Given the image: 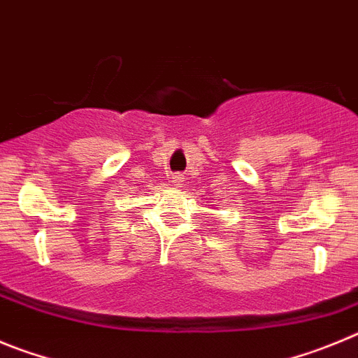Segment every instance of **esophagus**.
I'll return each instance as SVG.
<instances>
[{
	"label": "esophagus",
	"mask_w": 358,
	"mask_h": 358,
	"mask_svg": "<svg viewBox=\"0 0 358 358\" xmlns=\"http://www.w3.org/2000/svg\"><path fill=\"white\" fill-rule=\"evenodd\" d=\"M171 182L175 183L176 187H182L183 182H185V178H183L182 175H175V176H173V178H171Z\"/></svg>",
	"instance_id": "obj_1"
}]
</instances>
